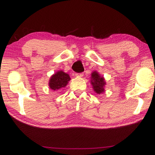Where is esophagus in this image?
Instances as JSON below:
<instances>
[{"label":"esophagus","mask_w":155,"mask_h":155,"mask_svg":"<svg viewBox=\"0 0 155 155\" xmlns=\"http://www.w3.org/2000/svg\"><path fill=\"white\" fill-rule=\"evenodd\" d=\"M84 76L83 73H79V74H76V76H77V77H82Z\"/></svg>","instance_id":"34e87169"}]
</instances>
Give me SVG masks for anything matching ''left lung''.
I'll use <instances>...</instances> for the list:
<instances>
[{"label": "left lung", "instance_id": "left-lung-1", "mask_svg": "<svg viewBox=\"0 0 155 155\" xmlns=\"http://www.w3.org/2000/svg\"><path fill=\"white\" fill-rule=\"evenodd\" d=\"M91 83L96 93L101 94L104 92V85L106 84L104 79L99 75L96 71L92 73Z\"/></svg>", "mask_w": 155, "mask_h": 155}]
</instances>
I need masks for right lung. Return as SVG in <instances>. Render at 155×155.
<instances>
[{
	"label": "right lung",
	"mask_w": 155,
	"mask_h": 155,
	"mask_svg": "<svg viewBox=\"0 0 155 155\" xmlns=\"http://www.w3.org/2000/svg\"><path fill=\"white\" fill-rule=\"evenodd\" d=\"M70 76L62 71H58L51 77L49 80V87L53 90H58L65 87L67 85L68 81H70Z\"/></svg>",
	"instance_id": "1"
}]
</instances>
